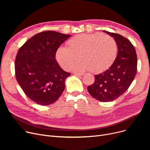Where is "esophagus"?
I'll return each mask as SVG.
<instances>
[{"label":"esophagus","instance_id":"34e87169","mask_svg":"<svg viewBox=\"0 0 150 150\" xmlns=\"http://www.w3.org/2000/svg\"><path fill=\"white\" fill-rule=\"evenodd\" d=\"M74 74L76 76H82L84 75V74H82V73H74Z\"/></svg>","mask_w":150,"mask_h":150}]
</instances>
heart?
Returning <instances> with one entry per match:
<instances>
[{
	"instance_id": "b5f03b06",
	"label": "heart",
	"mask_w": 150,
	"mask_h": 150,
	"mask_svg": "<svg viewBox=\"0 0 150 150\" xmlns=\"http://www.w3.org/2000/svg\"><path fill=\"white\" fill-rule=\"evenodd\" d=\"M67 47H59L57 60L64 69H69L78 59H81L71 67L74 70H90L100 73L112 65L117 54L116 41L112 36L100 33L81 34L70 39Z\"/></svg>"
}]
</instances>
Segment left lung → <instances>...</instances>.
Listing matches in <instances>:
<instances>
[{"instance_id":"8db88e82","label":"left lung","mask_w":150,"mask_h":150,"mask_svg":"<svg viewBox=\"0 0 150 150\" xmlns=\"http://www.w3.org/2000/svg\"><path fill=\"white\" fill-rule=\"evenodd\" d=\"M104 32L112 36L117 42L118 53L112 66L103 73L96 75L94 83L88 91L92 97L102 102L113 101L127 91L137 72V54L134 47L123 36Z\"/></svg>"}]
</instances>
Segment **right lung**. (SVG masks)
<instances>
[{"instance_id":"1","label":"right lung","mask_w":150,"mask_h":150,"mask_svg":"<svg viewBox=\"0 0 150 150\" xmlns=\"http://www.w3.org/2000/svg\"><path fill=\"white\" fill-rule=\"evenodd\" d=\"M70 36L54 31H42L29 39L17 53L16 78L25 95L38 105L54 103L64 90L70 73L61 68L55 55Z\"/></svg>"}]
</instances>
